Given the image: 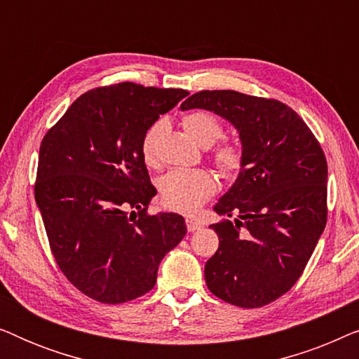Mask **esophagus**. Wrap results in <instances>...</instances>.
<instances>
[{"instance_id":"esophagus-1","label":"esophagus","mask_w":359,"mask_h":359,"mask_svg":"<svg viewBox=\"0 0 359 359\" xmlns=\"http://www.w3.org/2000/svg\"><path fill=\"white\" fill-rule=\"evenodd\" d=\"M186 227H188L189 232H196V230L203 229V224L198 222V220H194V219H186Z\"/></svg>"}]
</instances>
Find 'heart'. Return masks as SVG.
<instances>
[{"mask_svg": "<svg viewBox=\"0 0 359 359\" xmlns=\"http://www.w3.org/2000/svg\"><path fill=\"white\" fill-rule=\"evenodd\" d=\"M184 130L201 147H210L224 137V127L208 111H193L181 122ZM163 132V122L158 121L145 132L142 139V156L147 165H155L156 142ZM214 163L224 175L237 173L242 166V151L235 145H220L214 151ZM217 189V181L208 170H171L160 181V193L166 208L183 214H193Z\"/></svg>", "mask_w": 359, "mask_h": 359, "instance_id": "heart-1", "label": "heart"}]
</instances>
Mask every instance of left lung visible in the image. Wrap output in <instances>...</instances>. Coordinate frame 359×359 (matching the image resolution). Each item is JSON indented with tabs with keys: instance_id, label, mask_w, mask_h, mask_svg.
<instances>
[{
	"instance_id": "1",
	"label": "left lung",
	"mask_w": 359,
	"mask_h": 359,
	"mask_svg": "<svg viewBox=\"0 0 359 359\" xmlns=\"http://www.w3.org/2000/svg\"><path fill=\"white\" fill-rule=\"evenodd\" d=\"M181 109L215 112L242 140L238 178L214 205L224 219L210 225L219 250L204 266L205 284L233 306H266L301 278L325 229L322 147L301 116L278 100L199 91Z\"/></svg>"
}]
</instances>
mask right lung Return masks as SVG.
Listing matches in <instances>:
<instances>
[{
  "label": "right lung",
  "mask_w": 359,
  "mask_h": 359,
  "mask_svg": "<svg viewBox=\"0 0 359 359\" xmlns=\"http://www.w3.org/2000/svg\"><path fill=\"white\" fill-rule=\"evenodd\" d=\"M188 91L117 83L86 91L43 135L36 203L53 258L85 296L122 304L155 286L158 264L186 235L175 212H147L142 139Z\"/></svg>",
  "instance_id": "1"
}]
</instances>
